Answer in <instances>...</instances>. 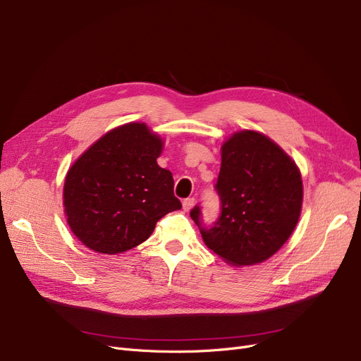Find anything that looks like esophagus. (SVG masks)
Masks as SVG:
<instances>
[{"instance_id": "34e87169", "label": "esophagus", "mask_w": 361, "mask_h": 361, "mask_svg": "<svg viewBox=\"0 0 361 361\" xmlns=\"http://www.w3.org/2000/svg\"><path fill=\"white\" fill-rule=\"evenodd\" d=\"M195 205V197H187L183 200V209L189 212Z\"/></svg>"}]
</instances>
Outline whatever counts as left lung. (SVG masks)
I'll use <instances>...</instances> for the list:
<instances>
[{
  "label": "left lung",
  "mask_w": 361,
  "mask_h": 361,
  "mask_svg": "<svg viewBox=\"0 0 361 361\" xmlns=\"http://www.w3.org/2000/svg\"><path fill=\"white\" fill-rule=\"evenodd\" d=\"M215 190L221 214L214 226H203L199 207L190 216L205 245L236 267L274 255L301 215L300 169L273 140L257 131L234 133L223 145Z\"/></svg>",
  "instance_id": "8db88e82"
}]
</instances>
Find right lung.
Returning <instances> with one entry per match:
<instances>
[{"label":"right lung","mask_w":361,"mask_h":361,"mask_svg":"<svg viewBox=\"0 0 361 361\" xmlns=\"http://www.w3.org/2000/svg\"><path fill=\"white\" fill-rule=\"evenodd\" d=\"M162 147L146 123L131 122L104 134L71 166L65 214L87 247L125 252L149 239L164 215L181 209L172 174L156 162Z\"/></svg>","instance_id":"1"}]
</instances>
